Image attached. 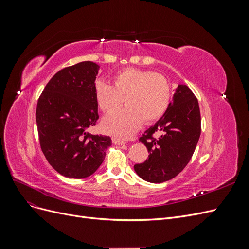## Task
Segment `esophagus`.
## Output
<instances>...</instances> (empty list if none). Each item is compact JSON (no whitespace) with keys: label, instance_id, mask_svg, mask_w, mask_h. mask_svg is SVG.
Here are the masks:
<instances>
[{"label":"esophagus","instance_id":"1","mask_svg":"<svg viewBox=\"0 0 249 249\" xmlns=\"http://www.w3.org/2000/svg\"><path fill=\"white\" fill-rule=\"evenodd\" d=\"M111 139H112V142L117 145H124L125 143L124 140H122L120 138H117V137H112Z\"/></svg>","mask_w":249,"mask_h":249}]
</instances>
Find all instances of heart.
<instances>
[{
  "mask_svg": "<svg viewBox=\"0 0 249 249\" xmlns=\"http://www.w3.org/2000/svg\"><path fill=\"white\" fill-rule=\"evenodd\" d=\"M94 96L105 113L114 111L125 100L127 106L105 117L103 126L118 138H127L139 129L142 122L152 124L164 116L170 106L172 88L161 73L124 69L113 77V85L97 80Z\"/></svg>",
  "mask_w": 249,
  "mask_h": 249,
  "instance_id": "heart-1",
  "label": "heart"
}]
</instances>
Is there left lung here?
Instances as JSON below:
<instances>
[{
  "label": "left lung",
  "instance_id": "8db88e82",
  "mask_svg": "<svg viewBox=\"0 0 249 249\" xmlns=\"http://www.w3.org/2000/svg\"><path fill=\"white\" fill-rule=\"evenodd\" d=\"M200 131L196 96L188 86L178 85L167 112L139 138L149 155L146 161L134 165L135 171L149 183H163L177 177L192 158Z\"/></svg>",
  "mask_w": 249,
  "mask_h": 249
}]
</instances>
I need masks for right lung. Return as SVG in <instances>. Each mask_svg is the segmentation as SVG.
I'll return each instance as SVG.
<instances>
[{"label":"right lung","instance_id":"obj_1","mask_svg":"<svg viewBox=\"0 0 249 249\" xmlns=\"http://www.w3.org/2000/svg\"><path fill=\"white\" fill-rule=\"evenodd\" d=\"M97 65L91 61L67 66L44 87L36 107L42 153L66 178H84L101 166L111 138L86 130L99 119L94 84Z\"/></svg>","mask_w":249,"mask_h":249}]
</instances>
